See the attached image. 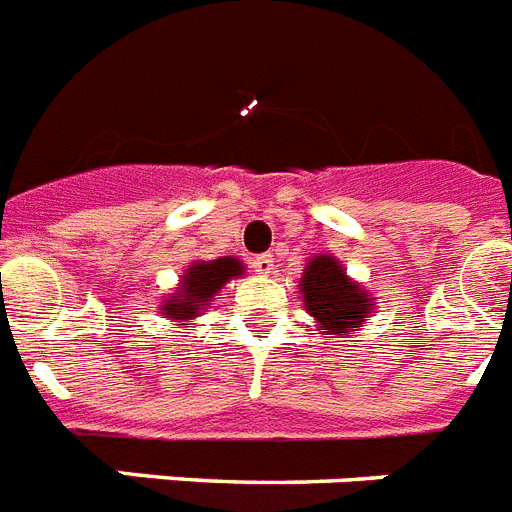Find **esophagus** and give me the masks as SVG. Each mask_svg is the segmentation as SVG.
Returning a JSON list of instances; mask_svg holds the SVG:
<instances>
[{
    "label": "esophagus",
    "instance_id": "obj_1",
    "mask_svg": "<svg viewBox=\"0 0 512 512\" xmlns=\"http://www.w3.org/2000/svg\"><path fill=\"white\" fill-rule=\"evenodd\" d=\"M252 265H255V270L260 276H273V270H276V255H270V252L257 255L255 260H252Z\"/></svg>",
    "mask_w": 512,
    "mask_h": 512
}]
</instances>
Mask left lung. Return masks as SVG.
<instances>
[{"label": "left lung", "instance_id": "left-lung-1", "mask_svg": "<svg viewBox=\"0 0 512 512\" xmlns=\"http://www.w3.org/2000/svg\"><path fill=\"white\" fill-rule=\"evenodd\" d=\"M304 309L315 317L325 338L349 336L364 325L375 302L372 296L346 276L336 257L317 255L307 263L299 281Z\"/></svg>", "mask_w": 512, "mask_h": 512}]
</instances>
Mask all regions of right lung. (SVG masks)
Segmentation results:
<instances>
[{"label": "right lung", "instance_id": "add662e5", "mask_svg": "<svg viewBox=\"0 0 512 512\" xmlns=\"http://www.w3.org/2000/svg\"><path fill=\"white\" fill-rule=\"evenodd\" d=\"M244 276L242 260L236 257H218V260H197L190 268L184 270L182 281H179V291L163 299L161 315L169 320L179 322L192 328V320L200 317L213 302V296L231 281V278Z\"/></svg>", "mask_w": 512, "mask_h": 512}]
</instances>
